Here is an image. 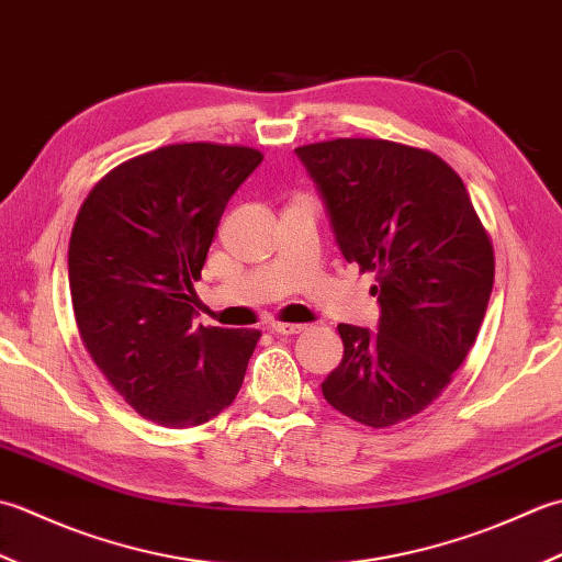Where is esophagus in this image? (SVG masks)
<instances>
[{
    "instance_id": "esophagus-1",
    "label": "esophagus",
    "mask_w": 562,
    "mask_h": 562,
    "mask_svg": "<svg viewBox=\"0 0 562 562\" xmlns=\"http://www.w3.org/2000/svg\"><path fill=\"white\" fill-rule=\"evenodd\" d=\"M303 329L305 325L301 323H271V331H277V335H297Z\"/></svg>"
}]
</instances>
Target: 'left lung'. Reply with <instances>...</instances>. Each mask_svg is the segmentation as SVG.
Returning a JSON list of instances; mask_svg holds the SVG:
<instances>
[{
  "mask_svg": "<svg viewBox=\"0 0 562 562\" xmlns=\"http://www.w3.org/2000/svg\"><path fill=\"white\" fill-rule=\"evenodd\" d=\"M325 203L345 259L375 271V331L337 325L345 357L327 403L383 429L441 395L477 337L495 257L461 177L441 157L371 137L295 150Z\"/></svg>",
  "mask_w": 562,
  "mask_h": 562,
  "instance_id": "8db88e82",
  "label": "left lung"
}]
</instances>
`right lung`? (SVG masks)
<instances>
[{
    "label": "right lung",
    "instance_id": "right-lung-1",
    "mask_svg": "<svg viewBox=\"0 0 562 562\" xmlns=\"http://www.w3.org/2000/svg\"><path fill=\"white\" fill-rule=\"evenodd\" d=\"M261 159L243 145L157 147L109 171L79 209L67 251L79 337L125 403L162 427L231 407L261 337L193 327V281Z\"/></svg>",
    "mask_w": 562,
    "mask_h": 562
}]
</instances>
